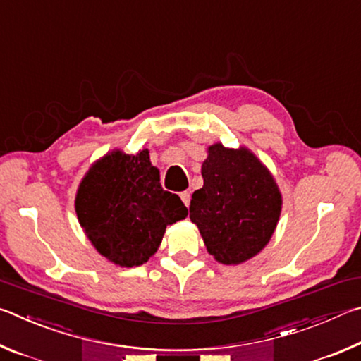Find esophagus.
Segmentation results:
<instances>
[{
	"label": "esophagus",
	"instance_id": "1",
	"mask_svg": "<svg viewBox=\"0 0 361 361\" xmlns=\"http://www.w3.org/2000/svg\"><path fill=\"white\" fill-rule=\"evenodd\" d=\"M180 197H181V200H183V204H185L186 207L189 205V202H191V194H189L188 191L181 192V194H180Z\"/></svg>",
	"mask_w": 361,
	"mask_h": 361
}]
</instances>
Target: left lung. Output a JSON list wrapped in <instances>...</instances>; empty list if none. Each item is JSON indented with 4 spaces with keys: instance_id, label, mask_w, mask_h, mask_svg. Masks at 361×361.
<instances>
[{
    "instance_id": "left-lung-1",
    "label": "left lung",
    "mask_w": 361,
    "mask_h": 361,
    "mask_svg": "<svg viewBox=\"0 0 361 361\" xmlns=\"http://www.w3.org/2000/svg\"><path fill=\"white\" fill-rule=\"evenodd\" d=\"M204 186L194 191L189 218L221 264H240L271 240L282 212V194L267 167L247 148L209 146Z\"/></svg>"
}]
</instances>
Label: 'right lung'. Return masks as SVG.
<instances>
[{
    "mask_svg": "<svg viewBox=\"0 0 361 361\" xmlns=\"http://www.w3.org/2000/svg\"><path fill=\"white\" fill-rule=\"evenodd\" d=\"M75 209L97 252L122 267L148 261L167 226L188 215L178 195L162 189L148 149H114L99 159L78 188Z\"/></svg>",
    "mask_w": 361,
    "mask_h": 361,
    "instance_id": "obj_1",
    "label": "right lung"
}]
</instances>
